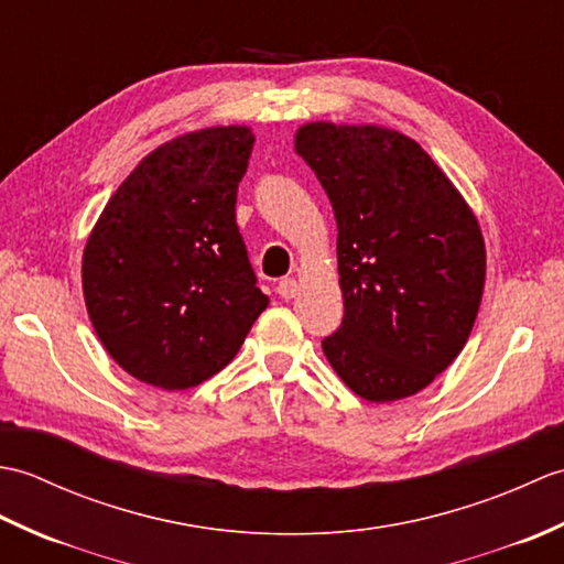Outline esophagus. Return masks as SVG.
Masks as SVG:
<instances>
[{
    "label": "esophagus",
    "mask_w": 564,
    "mask_h": 564,
    "mask_svg": "<svg viewBox=\"0 0 564 564\" xmlns=\"http://www.w3.org/2000/svg\"><path fill=\"white\" fill-rule=\"evenodd\" d=\"M275 293H279L283 301H291L297 293V283L293 279H283L279 285H275Z\"/></svg>",
    "instance_id": "obj_1"
}]
</instances>
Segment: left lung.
<instances>
[{
  "mask_svg": "<svg viewBox=\"0 0 564 564\" xmlns=\"http://www.w3.org/2000/svg\"><path fill=\"white\" fill-rule=\"evenodd\" d=\"M295 152L327 191L339 230L344 317L322 351L364 400L410 398L470 337L485 289L480 225L398 130L307 123Z\"/></svg>",
  "mask_w": 564,
  "mask_h": 564,
  "instance_id": "8db88e82",
  "label": "left lung"
}]
</instances>
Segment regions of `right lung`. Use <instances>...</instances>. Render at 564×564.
Returning a JSON list of instances; mask_svg holds the SVG:
<instances>
[{
    "mask_svg": "<svg viewBox=\"0 0 564 564\" xmlns=\"http://www.w3.org/2000/svg\"><path fill=\"white\" fill-rule=\"evenodd\" d=\"M251 148L245 126L166 142L118 186L84 247L91 325L113 361L148 386L208 380L269 305L235 220Z\"/></svg>",
    "mask_w": 564,
    "mask_h": 564,
    "instance_id": "right-lung-1",
    "label": "right lung"
}]
</instances>
